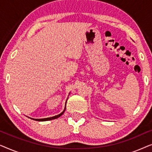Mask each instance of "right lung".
<instances>
[{
    "label": "right lung",
    "instance_id": "add662e5",
    "mask_svg": "<svg viewBox=\"0 0 152 152\" xmlns=\"http://www.w3.org/2000/svg\"><path fill=\"white\" fill-rule=\"evenodd\" d=\"M69 94H70V93H69ZM66 102H67V100H66ZM66 104H65V108H64V111H62L61 113L59 114V115H57L53 116V117H50V118H41V119H34V118H30V119H32V120H36V121H48V120H54V119H57V118H59L60 116H61V115H63V113H64V111H65V110H66Z\"/></svg>",
    "mask_w": 152,
    "mask_h": 152
}]
</instances>
